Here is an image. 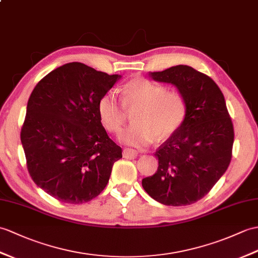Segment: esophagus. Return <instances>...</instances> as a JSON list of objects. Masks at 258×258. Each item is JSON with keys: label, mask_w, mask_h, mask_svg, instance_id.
<instances>
[{"label": "esophagus", "mask_w": 258, "mask_h": 258, "mask_svg": "<svg viewBox=\"0 0 258 258\" xmlns=\"http://www.w3.org/2000/svg\"><path fill=\"white\" fill-rule=\"evenodd\" d=\"M139 156V152L132 148H124L123 149V157L127 159H134Z\"/></svg>", "instance_id": "34e87169"}]
</instances>
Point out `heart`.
I'll list each match as a JSON object with an SVG mask.
<instances>
[{"instance_id": "1", "label": "heart", "mask_w": 258, "mask_h": 258, "mask_svg": "<svg viewBox=\"0 0 258 258\" xmlns=\"http://www.w3.org/2000/svg\"><path fill=\"white\" fill-rule=\"evenodd\" d=\"M123 103L115 93L107 92L98 102V112L102 124L111 132L121 131L125 123V107L137 110L134 125L118 136L122 143L134 147H145L155 139H168L182 124L187 105L178 91L146 78H136L122 89Z\"/></svg>"}]
</instances>
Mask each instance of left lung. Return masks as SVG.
I'll list each match as a JSON object with an SVG mask.
<instances>
[{"mask_svg": "<svg viewBox=\"0 0 258 258\" xmlns=\"http://www.w3.org/2000/svg\"><path fill=\"white\" fill-rule=\"evenodd\" d=\"M148 76L175 86L187 111L180 127L155 153L157 171L142 185L161 205L188 206L202 199L229 167L233 124L223 93L210 77L185 64Z\"/></svg>", "mask_w": 258, "mask_h": 258, "instance_id": "obj_1", "label": "left lung"}]
</instances>
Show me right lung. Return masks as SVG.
Here are the masks:
<instances>
[{
	"label": "right lung",
	"mask_w": 258,
	"mask_h": 258,
	"mask_svg": "<svg viewBox=\"0 0 258 258\" xmlns=\"http://www.w3.org/2000/svg\"><path fill=\"white\" fill-rule=\"evenodd\" d=\"M121 78L69 62L33 90L21 142L29 175L55 199L73 205L91 201L109 182L122 148L102 126L98 102Z\"/></svg>",
	"instance_id": "add662e5"
}]
</instances>
